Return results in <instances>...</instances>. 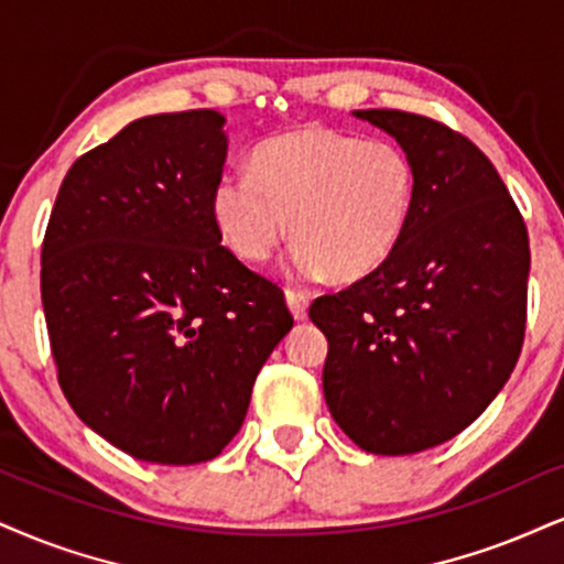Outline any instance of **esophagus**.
Masks as SVG:
<instances>
[{"label":"esophagus","instance_id":"esophagus-1","mask_svg":"<svg viewBox=\"0 0 564 564\" xmlns=\"http://www.w3.org/2000/svg\"><path fill=\"white\" fill-rule=\"evenodd\" d=\"M284 301H288L290 311H293V316L297 318V322H303V318L308 316V295H305L303 290L288 288L284 290Z\"/></svg>","mask_w":564,"mask_h":564}]
</instances>
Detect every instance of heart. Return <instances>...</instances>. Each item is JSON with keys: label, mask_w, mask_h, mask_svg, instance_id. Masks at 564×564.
<instances>
[{"label": "heart", "mask_w": 564, "mask_h": 564, "mask_svg": "<svg viewBox=\"0 0 564 564\" xmlns=\"http://www.w3.org/2000/svg\"><path fill=\"white\" fill-rule=\"evenodd\" d=\"M415 200V170L387 138L303 128L263 141L253 172L229 170L212 191L221 240L242 261H267L290 232L293 269L350 282L389 259Z\"/></svg>", "instance_id": "1"}]
</instances>
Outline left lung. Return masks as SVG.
<instances>
[{
  "mask_svg": "<svg viewBox=\"0 0 564 564\" xmlns=\"http://www.w3.org/2000/svg\"><path fill=\"white\" fill-rule=\"evenodd\" d=\"M415 170L408 227L389 259L308 316L329 339L324 398L373 455L452 440L510 379L525 337L528 229L495 164L431 117L358 109Z\"/></svg>",
  "mask_w": 564,
  "mask_h": 564,
  "instance_id": "8db88e82",
  "label": "left lung"
}]
</instances>
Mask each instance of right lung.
I'll return each mask as SVG.
<instances>
[{
  "mask_svg": "<svg viewBox=\"0 0 564 564\" xmlns=\"http://www.w3.org/2000/svg\"><path fill=\"white\" fill-rule=\"evenodd\" d=\"M214 109L141 117L67 170L41 246V303L78 419L159 465L217 457L293 329L284 293L221 246Z\"/></svg>",
  "mask_w": 564,
  "mask_h": 564,
  "instance_id": "add662e5",
  "label": "right lung"
}]
</instances>
